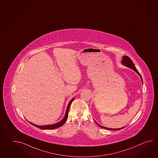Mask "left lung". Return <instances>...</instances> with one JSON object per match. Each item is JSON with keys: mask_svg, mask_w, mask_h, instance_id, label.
<instances>
[{"mask_svg": "<svg viewBox=\"0 0 158 158\" xmlns=\"http://www.w3.org/2000/svg\"><path fill=\"white\" fill-rule=\"evenodd\" d=\"M122 64H124V65H125L126 66L128 67V68L132 69L134 71H135L137 74H139V77H141V79L142 82V84H143V81H142V79L141 75L139 74V71H137V69L135 68V64H133V62L132 60H131V58H129V57H128V56H123V60L122 61ZM96 124L98 126H99L100 127H101V128H105V129H110V130H120V129H123V128H124L125 127H122V128H118V129H113V128H106V127H102V126H100V124H98L97 123H96Z\"/></svg>", "mask_w": 158, "mask_h": 158, "instance_id": "left-lung-1", "label": "left lung"}]
</instances>
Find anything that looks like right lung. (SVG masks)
I'll return each mask as SVG.
<instances>
[{"label":"right lung","mask_w":158,"mask_h":158,"mask_svg":"<svg viewBox=\"0 0 158 158\" xmlns=\"http://www.w3.org/2000/svg\"><path fill=\"white\" fill-rule=\"evenodd\" d=\"M74 100V98H73L72 100L70 101V102L68 104V107H67V109H66V114H65V115H64V118H63V119L61 120L60 122L57 123H56L54 124H51V125H47V126H38V125H36L33 124L32 123L29 122L32 124L34 126H35L36 127L40 128V129H53L55 128H58L60 127H61L64 123L66 122V120L68 119V114H69V108L70 106V105H71V102L73 101Z\"/></svg>","instance_id":"1"}]
</instances>
